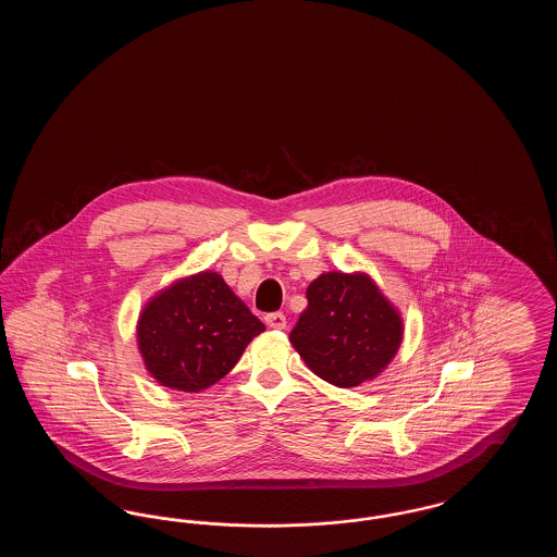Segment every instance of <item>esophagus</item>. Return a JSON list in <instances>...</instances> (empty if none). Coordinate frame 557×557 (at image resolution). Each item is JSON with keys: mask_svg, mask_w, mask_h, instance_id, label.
Here are the masks:
<instances>
[{"mask_svg": "<svg viewBox=\"0 0 557 557\" xmlns=\"http://www.w3.org/2000/svg\"><path fill=\"white\" fill-rule=\"evenodd\" d=\"M265 323L273 330H284L286 327V315L284 313H269L265 318Z\"/></svg>", "mask_w": 557, "mask_h": 557, "instance_id": "34e87169", "label": "esophagus"}]
</instances>
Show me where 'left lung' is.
Segmentation results:
<instances>
[{
	"label": "left lung",
	"instance_id": "1",
	"mask_svg": "<svg viewBox=\"0 0 557 557\" xmlns=\"http://www.w3.org/2000/svg\"><path fill=\"white\" fill-rule=\"evenodd\" d=\"M307 300L290 343L321 380L355 388L395 359L403 318L368 273H321L307 288Z\"/></svg>",
	"mask_w": 557,
	"mask_h": 557
}]
</instances>
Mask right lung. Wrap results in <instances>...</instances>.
Segmentation results:
<instances>
[{
	"instance_id": "obj_1",
	"label": "right lung",
	"mask_w": 557,
	"mask_h": 557,
	"mask_svg": "<svg viewBox=\"0 0 557 557\" xmlns=\"http://www.w3.org/2000/svg\"><path fill=\"white\" fill-rule=\"evenodd\" d=\"M265 325L216 271H200L157 292L137 319V348L160 386L200 393L236 366Z\"/></svg>"
}]
</instances>
